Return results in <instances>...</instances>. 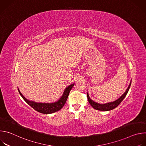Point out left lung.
<instances>
[{
	"label": "left lung",
	"mask_w": 146,
	"mask_h": 146,
	"mask_svg": "<svg viewBox=\"0 0 146 146\" xmlns=\"http://www.w3.org/2000/svg\"><path fill=\"white\" fill-rule=\"evenodd\" d=\"M131 81L130 82V84L128 87V88L127 89L126 91L118 99H117L116 100L112 102H109V103H104V104H100V103H96L95 102H94V100H92L89 96V94L87 92V98L88 100V102L90 103V105L92 106V107L95 109V110H100V111H110L111 110L114 109H115V108H117L119 104L121 103V102L123 100V99L125 98V97L126 96L128 92V91L129 90V88L131 87Z\"/></svg>",
	"instance_id": "1"
}]
</instances>
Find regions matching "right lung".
<instances>
[{"mask_svg":"<svg viewBox=\"0 0 146 146\" xmlns=\"http://www.w3.org/2000/svg\"><path fill=\"white\" fill-rule=\"evenodd\" d=\"M74 84H72L68 86L64 90L63 94L60 99L56 102L52 103H38L32 100H29L27 98H25L23 95L20 92L19 88H18V92L20 95L22 96L24 100L28 104V105L31 106L33 109H34L37 111L43 113V114H51L55 112H56L60 110L64 107L65 104L67 100L68 97L69 96V92Z\"/></svg>","mask_w":146,"mask_h":146,"instance_id":"right-lung-1","label":"right lung"}]
</instances>
